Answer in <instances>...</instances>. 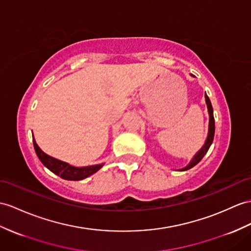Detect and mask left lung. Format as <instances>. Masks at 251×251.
<instances>
[{
  "mask_svg": "<svg viewBox=\"0 0 251 251\" xmlns=\"http://www.w3.org/2000/svg\"><path fill=\"white\" fill-rule=\"evenodd\" d=\"M205 97V102H206V106H207V111H209V116H210V119H209V132H207V137L205 143L203 145L202 148H201L195 156L193 157V160L189 162V164L187 165L186 167L180 169L181 172L183 170H187V169H191L192 167H194L195 165H197L201 160H202V157L205 155V153L209 150L210 146L213 143V139H214V134H215V120H214V116H213V107L211 104V101L209 99V97L206 96V94L204 95Z\"/></svg>",
  "mask_w": 251,
  "mask_h": 251,
  "instance_id": "left-lung-1",
  "label": "left lung"
}]
</instances>
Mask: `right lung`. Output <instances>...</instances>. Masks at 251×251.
<instances>
[{
	"label": "right lung",
	"instance_id": "add662e5",
	"mask_svg": "<svg viewBox=\"0 0 251 251\" xmlns=\"http://www.w3.org/2000/svg\"><path fill=\"white\" fill-rule=\"evenodd\" d=\"M33 144H34V148L36 151V154L39 157V160L41 163L45 165V166L51 170V172L55 175L59 176L60 178H63L65 180H71V181H78V180H83L87 176L94 175L99 170L103 164L99 165H93V166H86V167H75L71 166L70 164L59 161L57 158H54L50 155L46 154L44 151H42L38 145L36 144V140L33 137Z\"/></svg>",
	"mask_w": 251,
	"mask_h": 251
}]
</instances>
